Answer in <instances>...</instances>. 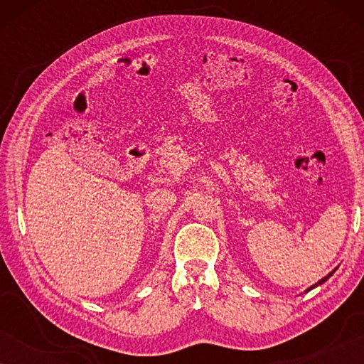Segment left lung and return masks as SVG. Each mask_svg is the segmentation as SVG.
Wrapping results in <instances>:
<instances>
[{
	"mask_svg": "<svg viewBox=\"0 0 364 364\" xmlns=\"http://www.w3.org/2000/svg\"><path fill=\"white\" fill-rule=\"evenodd\" d=\"M336 268H338V267H336ZM336 268H335V270H333V272H330V273H328V275H326V277H323L320 282H318V283H315V285H311L310 288H306V291H310V290H313V288H316L318 285H323V283H325V282L328 280V278H330V277L333 275V273H335V272H336Z\"/></svg>",
	"mask_w": 364,
	"mask_h": 364,
	"instance_id": "1",
	"label": "left lung"
}]
</instances>
